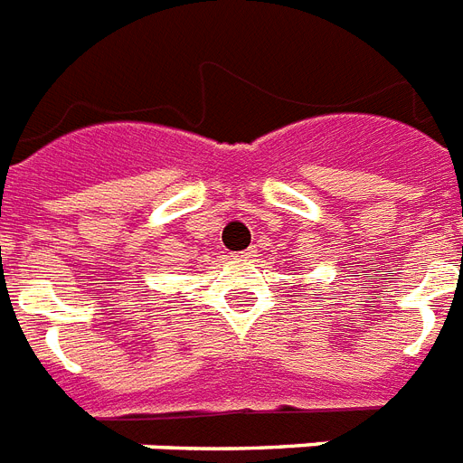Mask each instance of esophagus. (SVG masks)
I'll use <instances>...</instances> for the list:
<instances>
[{"label": "esophagus", "instance_id": "34e87169", "mask_svg": "<svg viewBox=\"0 0 463 463\" xmlns=\"http://www.w3.org/2000/svg\"><path fill=\"white\" fill-rule=\"evenodd\" d=\"M240 260H252L254 257V250H242V252H238Z\"/></svg>", "mask_w": 463, "mask_h": 463}]
</instances>
